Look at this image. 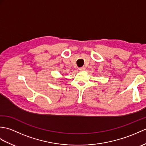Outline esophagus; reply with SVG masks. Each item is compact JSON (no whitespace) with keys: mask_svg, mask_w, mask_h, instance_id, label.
Segmentation results:
<instances>
[{"mask_svg":"<svg viewBox=\"0 0 146 146\" xmlns=\"http://www.w3.org/2000/svg\"><path fill=\"white\" fill-rule=\"evenodd\" d=\"M85 67H81V68H79V70L80 71H85Z\"/></svg>","mask_w":146,"mask_h":146,"instance_id":"esophagus-1","label":"esophagus"}]
</instances>
